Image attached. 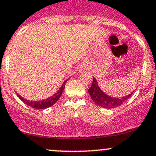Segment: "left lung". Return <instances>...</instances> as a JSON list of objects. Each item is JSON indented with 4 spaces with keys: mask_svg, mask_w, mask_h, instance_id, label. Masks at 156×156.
I'll return each instance as SVG.
<instances>
[{
    "mask_svg": "<svg viewBox=\"0 0 156 156\" xmlns=\"http://www.w3.org/2000/svg\"><path fill=\"white\" fill-rule=\"evenodd\" d=\"M88 93H90L91 99L96 103V105H99L100 107H102L107 109H111L120 106L130 97L132 95H128L127 96H124L123 98H114L105 94L102 91L100 90L99 87L98 86V82L96 78H93V83L91 87L88 90Z\"/></svg>",
    "mask_w": 156,
    "mask_h": 156,
    "instance_id": "1",
    "label": "left lung"
}]
</instances>
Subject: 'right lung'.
<instances>
[{"label":"right lung","mask_w":156,"mask_h":156,"mask_svg":"<svg viewBox=\"0 0 156 156\" xmlns=\"http://www.w3.org/2000/svg\"><path fill=\"white\" fill-rule=\"evenodd\" d=\"M66 81H64V83H63V85L60 88V90L55 95H53L51 97H49L48 99L42 100V101H28V100L25 99H23L22 96H20L19 95H18V96H19V99L22 100L23 102H24L27 105L30 106V107L36 108V109H45V108H49L53 105L54 104L56 103L57 100L60 99V97L62 95V93H63V90L65 88V84Z\"/></svg>","instance_id":"add662e5"}]
</instances>
